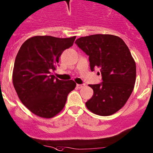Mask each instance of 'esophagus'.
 Listing matches in <instances>:
<instances>
[{"instance_id":"esophagus-1","label":"esophagus","mask_w":153,"mask_h":153,"mask_svg":"<svg viewBox=\"0 0 153 153\" xmlns=\"http://www.w3.org/2000/svg\"><path fill=\"white\" fill-rule=\"evenodd\" d=\"M84 87H85V85H84V84H83V85H79V84H78V85H77V88H79V89L84 88Z\"/></svg>"}]
</instances>
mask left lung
<instances>
[{
	"label": "left lung",
	"mask_w": 153,
	"mask_h": 153,
	"mask_svg": "<svg viewBox=\"0 0 153 153\" xmlns=\"http://www.w3.org/2000/svg\"><path fill=\"white\" fill-rule=\"evenodd\" d=\"M75 44L89 56L91 71L100 68L102 82L90 85L94 90L86 106L93 113L107 116L118 112L131 96L136 80V63L129 48L119 37L93 35ZM100 74V73H99Z\"/></svg>",
	"instance_id": "8db88e82"
}]
</instances>
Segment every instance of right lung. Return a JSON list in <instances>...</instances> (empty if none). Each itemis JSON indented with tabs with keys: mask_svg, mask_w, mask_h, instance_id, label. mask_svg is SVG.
I'll return each mask as SVG.
<instances>
[{
	"mask_svg": "<svg viewBox=\"0 0 153 153\" xmlns=\"http://www.w3.org/2000/svg\"><path fill=\"white\" fill-rule=\"evenodd\" d=\"M75 38L35 36L26 40L19 51L13 83L21 102L36 115L47 118L55 116L75 89V81L59 80L52 72L62 53L73 45Z\"/></svg>",
	"mask_w": 153,
	"mask_h": 153,
	"instance_id": "1",
	"label": "right lung"
}]
</instances>
